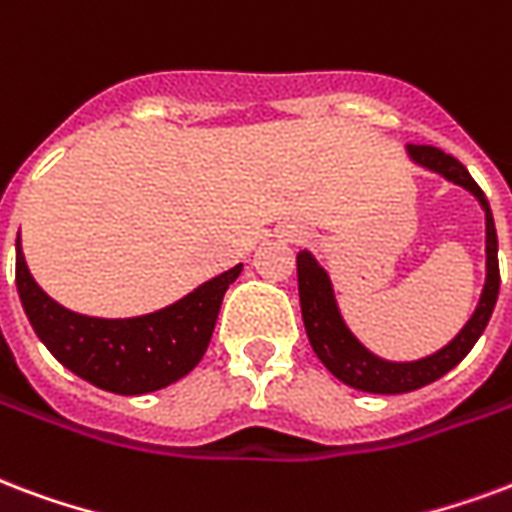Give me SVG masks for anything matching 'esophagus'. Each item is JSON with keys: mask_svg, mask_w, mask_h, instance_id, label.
Segmentation results:
<instances>
[{"mask_svg": "<svg viewBox=\"0 0 512 512\" xmlns=\"http://www.w3.org/2000/svg\"><path fill=\"white\" fill-rule=\"evenodd\" d=\"M285 236H287V241H298V238L304 236V233H301V227L290 225V227H287V233H285Z\"/></svg>", "mask_w": 512, "mask_h": 512, "instance_id": "1", "label": "esophagus"}]
</instances>
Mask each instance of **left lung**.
<instances>
[{
  "mask_svg": "<svg viewBox=\"0 0 512 512\" xmlns=\"http://www.w3.org/2000/svg\"><path fill=\"white\" fill-rule=\"evenodd\" d=\"M407 157H410L418 168L437 173L450 184L464 187L478 200L483 214H486V282L480 290V301L475 312L469 317L464 328L450 339L445 347H439L431 355L415 358V361H391L372 352L366 344L350 331V325L344 323L342 309L333 293L331 276L320 266V260L309 252L301 249L295 263H298V295H301V314H304L306 336L317 358L325 363V369L350 385L355 391L366 393H410L418 391L423 385L445 377V374L458 366L467 358V352L475 347L480 333L486 331L491 312L497 306L499 295V257H497V227L491 217V206H488L483 189L475 184L469 176V170L450 157L442 149L434 146H407Z\"/></svg>",
  "mask_w": 512,
  "mask_h": 512,
  "instance_id": "obj_1",
  "label": "left lung"
}]
</instances>
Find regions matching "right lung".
Here are the masks:
<instances>
[{"instance_id":"add662e5","label":"right lung","mask_w":512,"mask_h":512,"mask_svg":"<svg viewBox=\"0 0 512 512\" xmlns=\"http://www.w3.org/2000/svg\"><path fill=\"white\" fill-rule=\"evenodd\" d=\"M241 268L238 263L157 312L92 317L62 306L34 282L21 233L15 238V285L34 333L70 372L119 396L168 388L198 366L211 342L222 298Z\"/></svg>"}]
</instances>
